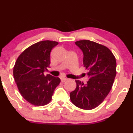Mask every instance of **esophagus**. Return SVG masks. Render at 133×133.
<instances>
[{
  "label": "esophagus",
  "mask_w": 133,
  "mask_h": 133,
  "mask_svg": "<svg viewBox=\"0 0 133 133\" xmlns=\"http://www.w3.org/2000/svg\"><path fill=\"white\" fill-rule=\"evenodd\" d=\"M68 80V79H67V78H61V81L62 82H64L65 81H67Z\"/></svg>",
  "instance_id": "34e87169"
}]
</instances>
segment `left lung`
Wrapping results in <instances>:
<instances>
[{
  "instance_id": "8db88e82",
  "label": "left lung",
  "mask_w": 133,
  "mask_h": 133,
  "mask_svg": "<svg viewBox=\"0 0 133 133\" xmlns=\"http://www.w3.org/2000/svg\"><path fill=\"white\" fill-rule=\"evenodd\" d=\"M75 43L83 52V64L89 71V80L85 85L76 81V88L70 93V98L75 106L92 110L103 102L111 89L116 74V59L108 48L94 41Z\"/></svg>"
}]
</instances>
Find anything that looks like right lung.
I'll return each mask as SVG.
<instances>
[{
  "label": "right lung",
  "mask_w": 133,
  "mask_h": 133,
  "mask_svg": "<svg viewBox=\"0 0 133 133\" xmlns=\"http://www.w3.org/2000/svg\"><path fill=\"white\" fill-rule=\"evenodd\" d=\"M58 42L41 41L29 46L18 57L14 67V77L20 94L35 106H44L51 102L59 77L44 76L50 64V52Z\"/></svg>",
  "instance_id": "obj_1"
}]
</instances>
